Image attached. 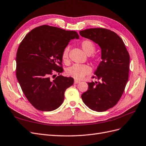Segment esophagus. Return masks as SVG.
I'll list each match as a JSON object with an SVG mask.
<instances>
[{"label":"esophagus","instance_id":"esophagus-1","mask_svg":"<svg viewBox=\"0 0 146 146\" xmlns=\"http://www.w3.org/2000/svg\"><path fill=\"white\" fill-rule=\"evenodd\" d=\"M80 82L79 81V80H74V83L75 84H79V83H80Z\"/></svg>","mask_w":146,"mask_h":146}]
</instances>
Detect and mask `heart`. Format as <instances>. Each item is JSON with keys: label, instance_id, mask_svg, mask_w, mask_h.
Masks as SVG:
<instances>
[{"label": "heart", "instance_id": "1", "mask_svg": "<svg viewBox=\"0 0 146 146\" xmlns=\"http://www.w3.org/2000/svg\"><path fill=\"white\" fill-rule=\"evenodd\" d=\"M82 49L87 55H91L96 50V47L94 43L88 40H83L80 43ZM70 47L66 46L64 48L62 53V59L65 63L68 62V53ZM91 59L93 62H97L98 61V57L95 54L91 55ZM91 68L88 65L85 64H74L72 66L68 68L66 70V73L70 77H72L76 80H80L84 78L86 75L90 74Z\"/></svg>", "mask_w": 146, "mask_h": 146}]
</instances>
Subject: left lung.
<instances>
[{
	"label": "left lung",
	"instance_id": "obj_1",
	"mask_svg": "<svg viewBox=\"0 0 146 146\" xmlns=\"http://www.w3.org/2000/svg\"><path fill=\"white\" fill-rule=\"evenodd\" d=\"M80 35L95 42L101 48L102 61L88 89L81 98L90 109L103 112L114 107L125 91L129 78L130 56L125 43L114 32L105 28L80 31Z\"/></svg>",
	"mask_w": 146,
	"mask_h": 146
}]
</instances>
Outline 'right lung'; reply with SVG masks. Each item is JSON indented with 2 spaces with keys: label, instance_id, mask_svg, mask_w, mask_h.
I'll use <instances>...</instances> for the list:
<instances>
[{
  "label": "right lung",
  "instance_id": "obj_1",
  "mask_svg": "<svg viewBox=\"0 0 146 146\" xmlns=\"http://www.w3.org/2000/svg\"><path fill=\"white\" fill-rule=\"evenodd\" d=\"M79 38L76 31L42 25L32 29L20 42L16 55V76L27 99L35 108L52 111L61 105L66 89L74 83L63 72L62 53L71 40ZM55 75H53V76Z\"/></svg>",
  "mask_w": 146,
  "mask_h": 146
}]
</instances>
